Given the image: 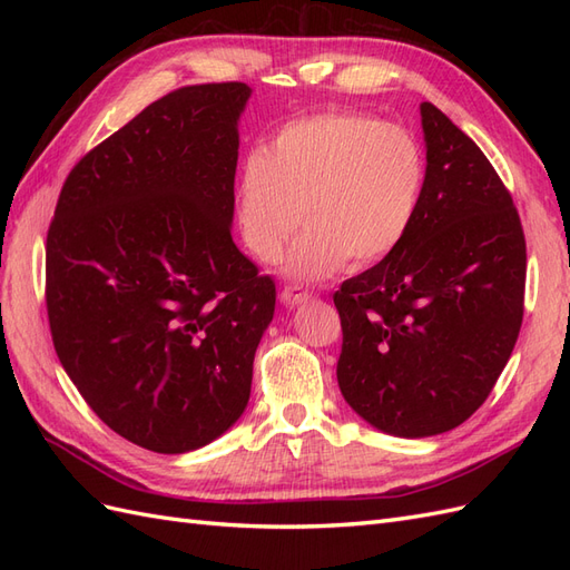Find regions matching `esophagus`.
<instances>
[{
  "instance_id": "34e87169",
  "label": "esophagus",
  "mask_w": 570,
  "mask_h": 570,
  "mask_svg": "<svg viewBox=\"0 0 570 570\" xmlns=\"http://www.w3.org/2000/svg\"><path fill=\"white\" fill-rule=\"evenodd\" d=\"M308 299H312V295H308V292H304L299 287H292V285L283 287V292H281V302L285 306H299V304H304Z\"/></svg>"
}]
</instances>
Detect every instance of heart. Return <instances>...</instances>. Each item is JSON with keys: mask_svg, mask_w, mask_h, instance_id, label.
Here are the masks:
<instances>
[{"mask_svg": "<svg viewBox=\"0 0 570 570\" xmlns=\"http://www.w3.org/2000/svg\"><path fill=\"white\" fill-rule=\"evenodd\" d=\"M428 161L409 130L352 111L289 120L239 168L235 209L247 247L285 258L295 281L366 268L400 247L421 209ZM303 216L299 217L298 214Z\"/></svg>", "mask_w": 570, "mask_h": 570, "instance_id": "heart-1", "label": "heart"}]
</instances>
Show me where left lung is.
<instances>
[{
    "label": "left lung",
    "mask_w": 570,
    "mask_h": 570,
    "mask_svg": "<svg viewBox=\"0 0 570 570\" xmlns=\"http://www.w3.org/2000/svg\"><path fill=\"white\" fill-rule=\"evenodd\" d=\"M428 178L416 220L335 292L340 392L394 438L461 425L488 400L523 321L525 237L485 154L423 101Z\"/></svg>",
    "instance_id": "8db88e82"
}]
</instances>
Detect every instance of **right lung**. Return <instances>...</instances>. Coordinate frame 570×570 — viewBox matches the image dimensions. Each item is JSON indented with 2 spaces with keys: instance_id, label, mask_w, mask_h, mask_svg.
<instances>
[{
  "instance_id": "1",
  "label": "right lung",
  "mask_w": 570,
  "mask_h": 570,
  "mask_svg": "<svg viewBox=\"0 0 570 570\" xmlns=\"http://www.w3.org/2000/svg\"><path fill=\"white\" fill-rule=\"evenodd\" d=\"M252 88H180L68 174L47 233V314L63 371L114 433L159 454L243 416L275 285L233 243Z\"/></svg>"
}]
</instances>
